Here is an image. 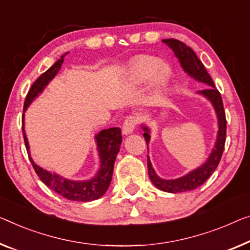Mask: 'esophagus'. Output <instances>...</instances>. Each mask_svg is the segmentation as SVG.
<instances>
[{
  "label": "esophagus",
  "mask_w": 250,
  "mask_h": 250,
  "mask_svg": "<svg viewBox=\"0 0 250 250\" xmlns=\"http://www.w3.org/2000/svg\"><path fill=\"white\" fill-rule=\"evenodd\" d=\"M137 124V118L133 117V115H129V117H126L124 122V125H122V132H124L125 135H129V133H131L133 130H135Z\"/></svg>",
  "instance_id": "esophagus-1"
}]
</instances>
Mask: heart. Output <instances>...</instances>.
I'll use <instances>...</instances> for the list:
<instances>
[{
    "mask_svg": "<svg viewBox=\"0 0 250 250\" xmlns=\"http://www.w3.org/2000/svg\"><path fill=\"white\" fill-rule=\"evenodd\" d=\"M132 74L138 82L155 75L157 83L164 84L170 75V68L166 64H163L161 58L155 56H144L136 62Z\"/></svg>",
    "mask_w": 250,
    "mask_h": 250,
    "instance_id": "heart-1",
    "label": "heart"
}]
</instances>
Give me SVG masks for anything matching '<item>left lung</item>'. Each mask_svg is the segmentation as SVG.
I'll return each instance as SVG.
<instances>
[{
    "label": "left lung",
    "instance_id": "1",
    "mask_svg": "<svg viewBox=\"0 0 250 250\" xmlns=\"http://www.w3.org/2000/svg\"><path fill=\"white\" fill-rule=\"evenodd\" d=\"M163 42H165L167 46L172 48L173 51L176 55V57L180 61L182 67L189 76L194 77L195 80L203 82L208 85L202 91H200V94L206 96L213 104L215 112L218 115L219 121V132H218V139L215 143L214 149L212 150L210 157L208 161L203 164L202 166L196 168L193 172L188 173L185 176L177 178V180H163V178L158 177L156 175L154 168H152L149 157L147 159V166H148V174L149 178L152 182L156 188L162 189L164 192L169 193H180V192H186L192 191L199 186L202 185L208 177L211 176L212 173L217 169V167L220 163V159L222 157L223 150H225V144H226V135H227V120H226V112L223 109V102L220 92L218 91L217 87L214 86L213 81H212L211 76L208 75L207 72L206 67L202 64V62L197 58L194 51L191 47L186 46L184 42H180L177 39H164ZM145 130L144 137L146 139V143L148 145L149 139H150V135H149V129L146 126H143Z\"/></svg>",
    "mask_w": 250,
    "mask_h": 250
}]
</instances>
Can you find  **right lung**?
<instances>
[{
  "label": "right lung",
  "instance_id": "obj_1",
  "mask_svg": "<svg viewBox=\"0 0 250 250\" xmlns=\"http://www.w3.org/2000/svg\"><path fill=\"white\" fill-rule=\"evenodd\" d=\"M67 54V53H66ZM64 56H62L61 59H58L49 69L42 73L37 78L32 86L30 87L23 105V111H25L28 105L31 103L35 98L38 96L39 93L43 91L46 85L49 83V81L53 80L58 70L61 69V66L64 62ZM22 132H23L24 144L27 150H29V145L27 137H25L23 129V115H22ZM96 143H98V149L100 159H101V168L96 176L88 181H69L66 178H62L56 174H51L47 172L46 169L40 168L33 163L32 158L30 157V162L32 164L33 169L36 170L40 180H42L48 188L53 189L59 195L65 197L70 201H78V202H88L101 197L106 189L109 188L111 180H112L114 162L117 158V155L120 150V145L122 143L121 129L120 128H110L102 130L99 135L95 137Z\"/></svg>",
  "mask_w": 250,
  "mask_h": 250
}]
</instances>
